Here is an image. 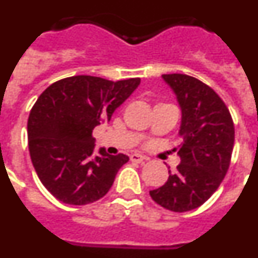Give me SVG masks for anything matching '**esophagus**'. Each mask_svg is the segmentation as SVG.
<instances>
[{
    "instance_id": "34e87169",
    "label": "esophagus",
    "mask_w": 258,
    "mask_h": 258,
    "mask_svg": "<svg viewBox=\"0 0 258 258\" xmlns=\"http://www.w3.org/2000/svg\"><path fill=\"white\" fill-rule=\"evenodd\" d=\"M131 160L134 161V163H143L145 160H147V157L142 156L140 154H133L131 155Z\"/></svg>"
}]
</instances>
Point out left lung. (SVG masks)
Wrapping results in <instances>:
<instances>
[{
    "instance_id": "8db88e82",
    "label": "left lung",
    "mask_w": 258,
    "mask_h": 258,
    "mask_svg": "<svg viewBox=\"0 0 258 258\" xmlns=\"http://www.w3.org/2000/svg\"><path fill=\"white\" fill-rule=\"evenodd\" d=\"M182 111L177 172L150 191L152 200L173 212H187L207 202L226 175L235 129L226 104L213 89L182 74L163 75Z\"/></svg>"
}]
</instances>
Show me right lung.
<instances>
[{"label":"right lung","mask_w":258,"mask_h":258,"mask_svg":"<svg viewBox=\"0 0 258 258\" xmlns=\"http://www.w3.org/2000/svg\"><path fill=\"white\" fill-rule=\"evenodd\" d=\"M140 84L138 77L115 83L81 75L59 80L38 97L27 125L29 155L52 197L85 206L108 192L129 157L108 155L104 149L94 156L93 129L109 121Z\"/></svg>","instance_id":"add662e5"}]
</instances>
